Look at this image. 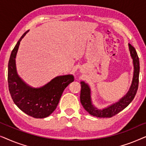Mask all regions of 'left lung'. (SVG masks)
Segmentation results:
<instances>
[{
  "mask_svg": "<svg viewBox=\"0 0 146 146\" xmlns=\"http://www.w3.org/2000/svg\"><path fill=\"white\" fill-rule=\"evenodd\" d=\"M129 50L131 56L133 59V76L132 83L129 91L124 96L119 100V102L110 106L106 108L98 110L94 107L91 100V92L89 86L84 82H81L80 92V102L86 110L90 114L97 117H111L118 113L126 108L131 102L134 98L136 94L139 84V61L137 54L135 48L129 44Z\"/></svg>",
  "mask_w": 146,
  "mask_h": 146,
  "instance_id": "obj_1",
  "label": "left lung"
}]
</instances>
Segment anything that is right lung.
Returning a JSON list of instances; mask_svg holds the SVG:
<instances>
[{
    "label": "right lung",
    "mask_w": 146,
    "mask_h": 146,
    "mask_svg": "<svg viewBox=\"0 0 146 146\" xmlns=\"http://www.w3.org/2000/svg\"><path fill=\"white\" fill-rule=\"evenodd\" d=\"M29 32L23 34L12 51L8 66L9 90L14 103L23 112L35 118H44L55 109L64 90L74 80L72 75L60 76L38 88L28 86L18 75L15 58L21 40Z\"/></svg>",
    "instance_id": "right-lung-1"
}]
</instances>
